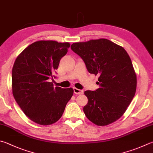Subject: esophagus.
Here are the masks:
<instances>
[{
	"label": "esophagus",
	"mask_w": 153,
	"mask_h": 153,
	"mask_svg": "<svg viewBox=\"0 0 153 153\" xmlns=\"http://www.w3.org/2000/svg\"><path fill=\"white\" fill-rule=\"evenodd\" d=\"M74 92L76 94H83V90H79V89H77L76 88H74Z\"/></svg>",
	"instance_id": "34e87169"
}]
</instances>
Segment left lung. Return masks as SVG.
Masks as SVG:
<instances>
[{"label":"left lung","mask_w":153,"mask_h":153,"mask_svg":"<svg viewBox=\"0 0 153 153\" xmlns=\"http://www.w3.org/2000/svg\"><path fill=\"white\" fill-rule=\"evenodd\" d=\"M72 51L84 61L89 73L99 75V88L85 91L84 112L91 123L105 126L124 114L135 95L137 76L123 47L106 39L74 43Z\"/></svg>","instance_id":"1"}]
</instances>
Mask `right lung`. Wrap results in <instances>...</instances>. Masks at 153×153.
Instances as JSON below:
<instances>
[{
  "mask_svg": "<svg viewBox=\"0 0 153 153\" xmlns=\"http://www.w3.org/2000/svg\"><path fill=\"white\" fill-rule=\"evenodd\" d=\"M69 43L39 41L16 58L12 70L13 94L30 120L41 125L53 124L62 117L73 96L71 88L53 87L54 72L68 53Z\"/></svg>",
  "mask_w": 153,
  "mask_h": 153,
  "instance_id": "obj_1",
  "label": "right lung"
}]
</instances>
